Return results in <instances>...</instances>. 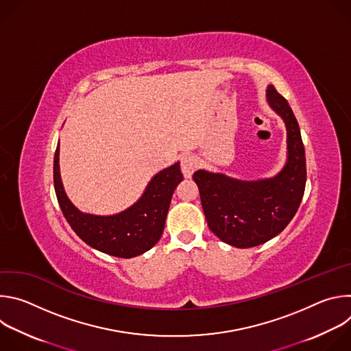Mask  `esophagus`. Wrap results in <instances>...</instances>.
Instances as JSON below:
<instances>
[{
	"instance_id": "esophagus-1",
	"label": "esophagus",
	"mask_w": 351,
	"mask_h": 351,
	"mask_svg": "<svg viewBox=\"0 0 351 351\" xmlns=\"http://www.w3.org/2000/svg\"><path fill=\"white\" fill-rule=\"evenodd\" d=\"M180 168H182V172H183L184 178H191L193 172H194L195 168H197V160H195V157H193V156H190V154L182 156V158H180Z\"/></svg>"
}]
</instances>
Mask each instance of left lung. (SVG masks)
Returning <instances> with one entry per match:
<instances>
[{
	"mask_svg": "<svg viewBox=\"0 0 351 351\" xmlns=\"http://www.w3.org/2000/svg\"><path fill=\"white\" fill-rule=\"evenodd\" d=\"M269 106L287 129V162L272 179L243 182L222 173L197 171L193 175L211 232L222 241L248 248L279 234L297 213L304 195L307 168L304 144L297 119L271 84Z\"/></svg>",
	"mask_w": 351,
	"mask_h": 351,
	"instance_id": "left-lung-1",
	"label": "left lung"
}]
</instances>
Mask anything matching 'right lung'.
I'll list each match as a JSON object with an SVG mask.
<instances>
[{"label": "right lung", "mask_w": 351, "mask_h": 351, "mask_svg": "<svg viewBox=\"0 0 351 351\" xmlns=\"http://www.w3.org/2000/svg\"><path fill=\"white\" fill-rule=\"evenodd\" d=\"M60 143L54 156V187L62 214L75 233L90 247L106 254L132 258L148 252L162 236L171 198L183 180L180 165L157 173L138 202L126 211L98 217L80 213L66 197L60 176Z\"/></svg>", "instance_id": "obj_1"}]
</instances>
